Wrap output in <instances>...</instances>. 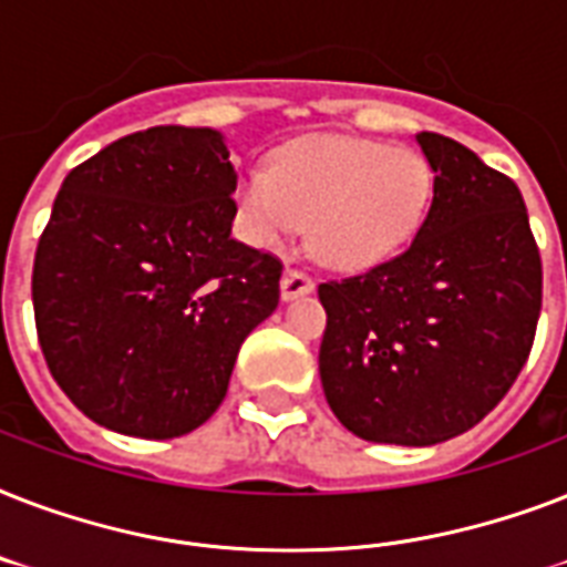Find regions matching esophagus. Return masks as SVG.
Instances as JSON below:
<instances>
[{"label": "esophagus", "instance_id": "obj_1", "mask_svg": "<svg viewBox=\"0 0 567 567\" xmlns=\"http://www.w3.org/2000/svg\"><path fill=\"white\" fill-rule=\"evenodd\" d=\"M315 291V279L309 274H302L297 267H288L282 276V300H297L302 293Z\"/></svg>", "mask_w": 567, "mask_h": 567}]
</instances>
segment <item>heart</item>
<instances>
[{"instance_id": "1", "label": "heart", "mask_w": 567, "mask_h": 567, "mask_svg": "<svg viewBox=\"0 0 567 567\" xmlns=\"http://www.w3.org/2000/svg\"><path fill=\"white\" fill-rule=\"evenodd\" d=\"M430 190V167L405 146L311 135L274 153L267 171L240 173L238 231L252 247H282L309 223L323 265L364 270L412 240Z\"/></svg>"}]
</instances>
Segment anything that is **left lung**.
<instances>
[{"mask_svg": "<svg viewBox=\"0 0 567 567\" xmlns=\"http://www.w3.org/2000/svg\"><path fill=\"white\" fill-rule=\"evenodd\" d=\"M414 137L430 212L400 256L318 288L320 382L353 435L426 447L476 426L527 364L542 256L509 176L453 137Z\"/></svg>", "mask_w": 567, "mask_h": 567, "instance_id": "obj_1", "label": "left lung"}]
</instances>
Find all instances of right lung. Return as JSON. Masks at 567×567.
Instances as JSON below:
<instances>
[{"instance_id":"1","label":"right lung","mask_w":567,"mask_h":567,"mask_svg":"<svg viewBox=\"0 0 567 567\" xmlns=\"http://www.w3.org/2000/svg\"><path fill=\"white\" fill-rule=\"evenodd\" d=\"M235 185L220 132L155 126L58 190L34 252V323L49 373L100 426H203L244 338L279 306L282 261L231 238Z\"/></svg>"}]
</instances>
